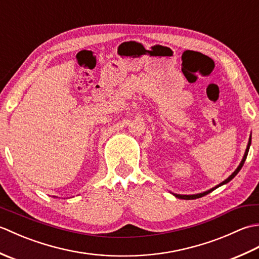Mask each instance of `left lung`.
<instances>
[{"label":"left lung","instance_id":"left-lung-1","mask_svg":"<svg viewBox=\"0 0 259 259\" xmlns=\"http://www.w3.org/2000/svg\"><path fill=\"white\" fill-rule=\"evenodd\" d=\"M250 144H251V136L249 137V141H248V145H247L246 151H245V155H244V157H243V160H241V162L239 163V166L237 167V169H236L235 171H234L232 175H230L229 177H228L226 180H224L222 184H219V185H217L216 187H213V188L209 189V190H207V191H205V192H200V194H197V195H177V194H174V196H175V197H177V198H180V199H186V200H190V199H197V198H200V197H202V196H206V195H208L209 192H211L212 190H214V189H216V188H218V187H221V186H223V185H225V184L229 183V181L232 180V179L235 177V176L239 172V170L241 169V167L244 166V162H245V160H246L247 155H248V151H249V147H250Z\"/></svg>","mask_w":259,"mask_h":259}]
</instances>
